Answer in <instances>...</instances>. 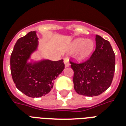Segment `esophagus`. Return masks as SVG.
<instances>
[{"label": "esophagus", "instance_id": "1", "mask_svg": "<svg viewBox=\"0 0 126 126\" xmlns=\"http://www.w3.org/2000/svg\"><path fill=\"white\" fill-rule=\"evenodd\" d=\"M64 64H65V66L68 67L70 66V62H69V58L66 57L64 58Z\"/></svg>", "mask_w": 126, "mask_h": 126}]
</instances>
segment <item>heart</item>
I'll use <instances>...</instances> for the list:
<instances>
[{"instance_id": "1", "label": "heart", "mask_w": 126, "mask_h": 126, "mask_svg": "<svg viewBox=\"0 0 126 126\" xmlns=\"http://www.w3.org/2000/svg\"><path fill=\"white\" fill-rule=\"evenodd\" d=\"M94 44L92 40H87L84 38H78L72 44V49L77 50L81 48L79 53V58L80 59H86L91 54L94 50Z\"/></svg>"}]
</instances>
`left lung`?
<instances>
[{
	"instance_id": "8db88e82",
	"label": "left lung",
	"mask_w": 126,
	"mask_h": 126,
	"mask_svg": "<svg viewBox=\"0 0 126 126\" xmlns=\"http://www.w3.org/2000/svg\"><path fill=\"white\" fill-rule=\"evenodd\" d=\"M95 49L84 62L70 60L74 70V88L78 94L96 96L111 85L115 72V54L111 44L95 35Z\"/></svg>"
}]
</instances>
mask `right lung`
I'll list each match as a JSON object with an SVG mask.
<instances>
[{
	"mask_svg": "<svg viewBox=\"0 0 126 126\" xmlns=\"http://www.w3.org/2000/svg\"><path fill=\"white\" fill-rule=\"evenodd\" d=\"M38 44L36 32L31 31L20 38L10 56V71L16 87L31 98L45 95L52 90L54 80L64 68L63 60H44L26 64V60Z\"/></svg>",
	"mask_w": 126,
	"mask_h": 126,
	"instance_id": "obj_1",
	"label": "right lung"
}]
</instances>
